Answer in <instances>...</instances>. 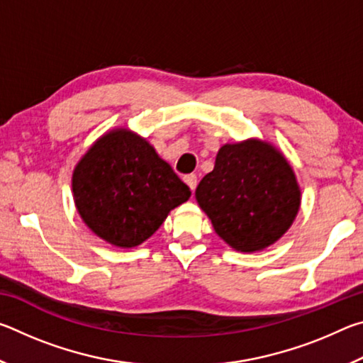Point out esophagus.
<instances>
[{
	"label": "esophagus",
	"mask_w": 363,
	"mask_h": 363,
	"mask_svg": "<svg viewBox=\"0 0 363 363\" xmlns=\"http://www.w3.org/2000/svg\"><path fill=\"white\" fill-rule=\"evenodd\" d=\"M184 182H186L190 189L195 190L196 182H199V179H196L195 174H187V176H184Z\"/></svg>",
	"instance_id": "1"
}]
</instances>
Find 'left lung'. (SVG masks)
Returning a JSON list of instances; mask_svg holds the SVG:
<instances>
[{"label": "left lung", "mask_w": 363, "mask_h": 363, "mask_svg": "<svg viewBox=\"0 0 363 363\" xmlns=\"http://www.w3.org/2000/svg\"><path fill=\"white\" fill-rule=\"evenodd\" d=\"M195 196L218 235L245 253L277 242L301 205L286 158L256 139L220 147L214 169L200 181Z\"/></svg>", "instance_id": "8db88e82"}]
</instances>
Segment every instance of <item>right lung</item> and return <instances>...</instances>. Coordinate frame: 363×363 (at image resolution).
I'll return each mask as SVG.
<instances>
[{
    "label": "right lung",
    "mask_w": 363,
    "mask_h": 363,
    "mask_svg": "<svg viewBox=\"0 0 363 363\" xmlns=\"http://www.w3.org/2000/svg\"><path fill=\"white\" fill-rule=\"evenodd\" d=\"M72 189L86 225L121 248L145 242L190 196L155 149L126 128L96 140L73 171Z\"/></svg>",
    "instance_id": "1"
}]
</instances>
